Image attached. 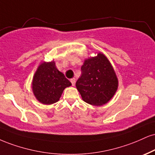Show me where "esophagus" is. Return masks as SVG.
I'll use <instances>...</instances> for the list:
<instances>
[{"instance_id": "1", "label": "esophagus", "mask_w": 155, "mask_h": 155, "mask_svg": "<svg viewBox=\"0 0 155 155\" xmlns=\"http://www.w3.org/2000/svg\"><path fill=\"white\" fill-rule=\"evenodd\" d=\"M70 81H71V84H72V86H74V85H75V83H76V79H74V78H73V79H71Z\"/></svg>"}]
</instances>
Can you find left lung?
Here are the masks:
<instances>
[{
  "mask_svg": "<svg viewBox=\"0 0 155 155\" xmlns=\"http://www.w3.org/2000/svg\"><path fill=\"white\" fill-rule=\"evenodd\" d=\"M81 74L76 83L83 100L90 105H105L118 89V79L113 66L102 53L85 60Z\"/></svg>",
  "mask_w": 155,
  "mask_h": 155,
  "instance_id": "left-lung-1",
  "label": "left lung"
}]
</instances>
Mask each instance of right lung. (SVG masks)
Segmentation results:
<instances>
[{
	"label": "right lung",
	"mask_w": 155,
	"mask_h": 155,
	"mask_svg": "<svg viewBox=\"0 0 155 155\" xmlns=\"http://www.w3.org/2000/svg\"><path fill=\"white\" fill-rule=\"evenodd\" d=\"M71 83L57 69L55 62L43 63L37 68L32 81L34 94L41 103L51 105L59 100L65 88Z\"/></svg>",
	"instance_id": "obj_1"
}]
</instances>
